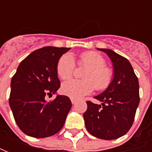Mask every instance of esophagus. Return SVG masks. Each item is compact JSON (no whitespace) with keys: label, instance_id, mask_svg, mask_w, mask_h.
<instances>
[{"label":"esophagus","instance_id":"obj_1","mask_svg":"<svg viewBox=\"0 0 152 152\" xmlns=\"http://www.w3.org/2000/svg\"><path fill=\"white\" fill-rule=\"evenodd\" d=\"M71 102H72V103H73V104H76L78 101H77L76 99H73V98H71Z\"/></svg>","mask_w":152,"mask_h":152}]
</instances>
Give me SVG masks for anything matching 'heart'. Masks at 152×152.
I'll return each instance as SVG.
<instances>
[{
  "mask_svg": "<svg viewBox=\"0 0 152 152\" xmlns=\"http://www.w3.org/2000/svg\"><path fill=\"white\" fill-rule=\"evenodd\" d=\"M77 64L86 67L82 78L72 79L63 83L61 91L67 96L79 99L89 95L94 88L96 91L107 90L113 80L114 73L111 67L106 66V61L102 55L96 51H85L79 56ZM75 62L73 56L64 54L59 58L56 64V73L61 79H68L73 76Z\"/></svg>",
  "mask_w": 152,
  "mask_h": 152,
  "instance_id": "obj_1",
  "label": "heart"
}]
</instances>
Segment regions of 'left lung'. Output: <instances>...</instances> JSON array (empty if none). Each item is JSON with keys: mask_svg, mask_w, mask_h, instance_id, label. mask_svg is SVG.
I'll use <instances>...</instances> for the list:
<instances>
[{"mask_svg": "<svg viewBox=\"0 0 152 152\" xmlns=\"http://www.w3.org/2000/svg\"><path fill=\"white\" fill-rule=\"evenodd\" d=\"M107 53L113 61V80L111 85L95 98L102 104L86 102L84 113L88 132L102 140H115L131 128L139 103V81L130 62L109 49H98Z\"/></svg>", "mask_w": 152, "mask_h": 152, "instance_id": "8db88e82", "label": "left lung"}]
</instances>
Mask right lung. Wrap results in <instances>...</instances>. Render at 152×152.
Returning <instances> with one entry per match:
<instances>
[{"mask_svg":"<svg viewBox=\"0 0 152 152\" xmlns=\"http://www.w3.org/2000/svg\"><path fill=\"white\" fill-rule=\"evenodd\" d=\"M70 48L46 46L33 51L21 61L11 81L9 105L18 128L34 138L51 136L61 129L72 107L70 99L57 96L59 58Z\"/></svg>","mask_w":152,"mask_h":152,"instance_id":"1","label":"right lung"}]
</instances>
